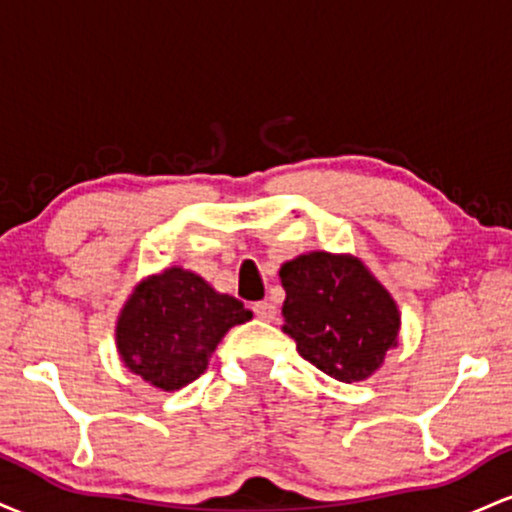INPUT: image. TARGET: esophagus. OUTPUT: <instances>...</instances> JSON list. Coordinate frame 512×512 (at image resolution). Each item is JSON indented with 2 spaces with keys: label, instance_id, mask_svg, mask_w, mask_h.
Listing matches in <instances>:
<instances>
[{
  "label": "esophagus",
  "instance_id": "1",
  "mask_svg": "<svg viewBox=\"0 0 512 512\" xmlns=\"http://www.w3.org/2000/svg\"><path fill=\"white\" fill-rule=\"evenodd\" d=\"M252 313H255L257 320L262 322H274L276 320V305L269 301H260L252 305Z\"/></svg>",
  "mask_w": 512,
  "mask_h": 512
}]
</instances>
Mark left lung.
<instances>
[{"instance_id":"8db88e82","label":"left lung","mask_w":512,"mask_h":512,"mask_svg":"<svg viewBox=\"0 0 512 512\" xmlns=\"http://www.w3.org/2000/svg\"><path fill=\"white\" fill-rule=\"evenodd\" d=\"M284 330L305 361L339 383H361L399 342L402 315L390 291L354 255L305 252L279 269Z\"/></svg>"}]
</instances>
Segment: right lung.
<instances>
[{"label":"right lung","instance_id":"obj_1","mask_svg":"<svg viewBox=\"0 0 512 512\" xmlns=\"http://www.w3.org/2000/svg\"><path fill=\"white\" fill-rule=\"evenodd\" d=\"M250 317L238 298L211 289L199 274L166 267L144 276L122 305L117 354L144 383L175 392L197 380L226 332Z\"/></svg>","mask_w":512,"mask_h":512}]
</instances>
